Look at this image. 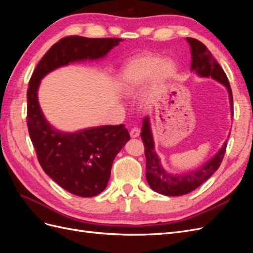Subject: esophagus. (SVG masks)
Listing matches in <instances>:
<instances>
[{
  "instance_id": "obj_1",
  "label": "esophagus",
  "mask_w": 253,
  "mask_h": 253,
  "mask_svg": "<svg viewBox=\"0 0 253 253\" xmlns=\"http://www.w3.org/2000/svg\"><path fill=\"white\" fill-rule=\"evenodd\" d=\"M140 134V129L138 127H133L131 131H129V135H131L132 138H136V137H138Z\"/></svg>"
}]
</instances>
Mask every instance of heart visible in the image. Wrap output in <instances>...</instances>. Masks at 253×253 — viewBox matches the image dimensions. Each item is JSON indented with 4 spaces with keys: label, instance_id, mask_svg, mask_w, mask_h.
<instances>
[{
    "label": "heart",
    "instance_id": "b5f03b06",
    "mask_svg": "<svg viewBox=\"0 0 253 253\" xmlns=\"http://www.w3.org/2000/svg\"><path fill=\"white\" fill-rule=\"evenodd\" d=\"M175 66L170 61L160 62L155 55H145L131 61L121 73L120 86L126 94H134L147 83L152 76L153 91L156 93L163 84L173 77Z\"/></svg>",
    "mask_w": 253,
    "mask_h": 253
}]
</instances>
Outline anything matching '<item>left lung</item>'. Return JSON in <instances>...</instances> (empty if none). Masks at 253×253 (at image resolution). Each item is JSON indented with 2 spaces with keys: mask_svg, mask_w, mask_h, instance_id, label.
<instances>
[{
  "mask_svg": "<svg viewBox=\"0 0 253 253\" xmlns=\"http://www.w3.org/2000/svg\"><path fill=\"white\" fill-rule=\"evenodd\" d=\"M187 41L190 44L191 57H192L191 71H194L201 77H211L219 83L224 84L229 93L231 114L233 116L232 90L224 70L217 63V61L213 58L212 53L206 47L205 44L194 39V38H187ZM140 136L144 144V154L145 159H147L145 177H147L149 186L155 192L167 196L183 195L192 192L197 187H200L218 169L221 162H223L227 148L226 141L213 158L194 171L183 174H170L164 170L159 157L155 152L149 117H145L142 121Z\"/></svg>",
  "mask_w": 253,
  "mask_h": 253,
  "instance_id": "left-lung-1",
  "label": "left lung"
}]
</instances>
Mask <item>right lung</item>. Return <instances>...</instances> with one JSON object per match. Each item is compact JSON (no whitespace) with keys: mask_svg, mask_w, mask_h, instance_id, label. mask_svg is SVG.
Wrapping results in <instances>:
<instances>
[{"mask_svg":"<svg viewBox=\"0 0 253 253\" xmlns=\"http://www.w3.org/2000/svg\"><path fill=\"white\" fill-rule=\"evenodd\" d=\"M120 38L68 36L59 40L38 63L27 89V126L43 171L72 194L91 197L101 193L118 152L129 140L124 125L90 127L76 133L53 128L44 118L38 88L45 75L58 67L106 56Z\"/></svg>","mask_w":253,"mask_h":253,"instance_id":"right-lung-1","label":"right lung"}]
</instances>
